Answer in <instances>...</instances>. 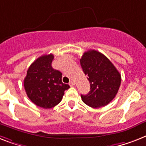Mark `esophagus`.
<instances>
[{
	"label": "esophagus",
	"mask_w": 146,
	"mask_h": 146,
	"mask_svg": "<svg viewBox=\"0 0 146 146\" xmlns=\"http://www.w3.org/2000/svg\"><path fill=\"white\" fill-rule=\"evenodd\" d=\"M69 85L71 86V87H72V86H74V80H71L69 82Z\"/></svg>",
	"instance_id": "esophagus-1"
}]
</instances>
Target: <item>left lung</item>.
Returning a JSON list of instances; mask_svg holds the SVG:
<instances>
[{
    "instance_id": "8db88e82",
    "label": "left lung",
    "mask_w": 146,
    "mask_h": 146,
    "mask_svg": "<svg viewBox=\"0 0 146 146\" xmlns=\"http://www.w3.org/2000/svg\"><path fill=\"white\" fill-rule=\"evenodd\" d=\"M80 63L90 84V91L80 96L83 102L94 108L108 105L119 90V72L105 55L94 50L85 52Z\"/></svg>"
}]
</instances>
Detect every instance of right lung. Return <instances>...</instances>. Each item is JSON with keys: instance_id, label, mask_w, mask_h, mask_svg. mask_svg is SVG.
<instances>
[{"instance_id": "right-lung-1", "label": "right lung", "mask_w": 146, "mask_h": 146, "mask_svg": "<svg viewBox=\"0 0 146 146\" xmlns=\"http://www.w3.org/2000/svg\"><path fill=\"white\" fill-rule=\"evenodd\" d=\"M53 54L36 59L27 71L24 87L28 97L36 106L51 108L61 102L69 85L62 82V73L52 68Z\"/></svg>"}]
</instances>
